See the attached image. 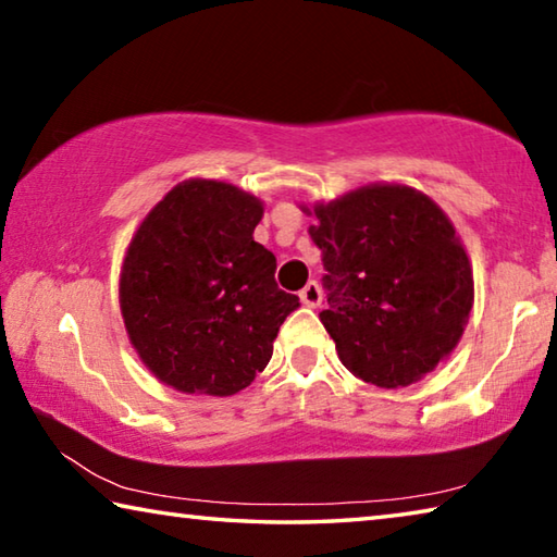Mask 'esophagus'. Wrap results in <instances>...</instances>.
Here are the masks:
<instances>
[{
	"label": "esophagus",
	"instance_id": "1",
	"mask_svg": "<svg viewBox=\"0 0 557 557\" xmlns=\"http://www.w3.org/2000/svg\"><path fill=\"white\" fill-rule=\"evenodd\" d=\"M299 299L305 301L307 307H319V305H322V287H319L314 280L307 282L305 289L299 292Z\"/></svg>",
	"mask_w": 557,
	"mask_h": 557
}]
</instances>
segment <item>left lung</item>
Instances as JSON below:
<instances>
[{
    "label": "left lung",
    "instance_id": "8db88e82",
    "mask_svg": "<svg viewBox=\"0 0 557 557\" xmlns=\"http://www.w3.org/2000/svg\"><path fill=\"white\" fill-rule=\"evenodd\" d=\"M329 307L319 312L356 379L403 388L455 351L474 305L467 250L440 206L403 184L317 203Z\"/></svg>",
    "mask_w": 557,
    "mask_h": 557
}]
</instances>
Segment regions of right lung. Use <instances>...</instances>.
I'll list each match as a JSON object with an SVG mask.
<instances>
[{"label":"right lung","mask_w":557,"mask_h":557,"mask_svg":"<svg viewBox=\"0 0 557 557\" xmlns=\"http://www.w3.org/2000/svg\"><path fill=\"white\" fill-rule=\"evenodd\" d=\"M260 219L252 194L188 178L132 235L120 309L132 346L162 383L223 398L268 366L299 297L277 287L275 256L252 240Z\"/></svg>","instance_id":"right-lung-1"}]
</instances>
